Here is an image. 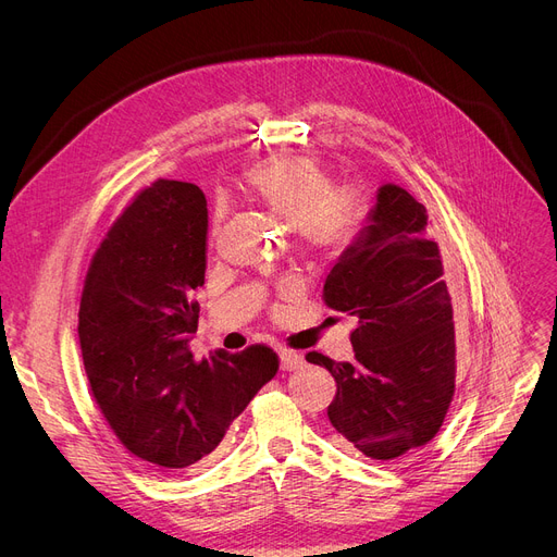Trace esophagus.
I'll list each match as a JSON object with an SVG mask.
<instances>
[{
	"label": "esophagus",
	"mask_w": 557,
	"mask_h": 557,
	"mask_svg": "<svg viewBox=\"0 0 557 557\" xmlns=\"http://www.w3.org/2000/svg\"><path fill=\"white\" fill-rule=\"evenodd\" d=\"M278 355H281V369L283 371H297V369L304 367V357L297 355L294 350L283 348Z\"/></svg>",
	"instance_id": "esophagus-1"
}]
</instances>
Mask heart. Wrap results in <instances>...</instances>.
<instances>
[{
  "label": "heart",
  "mask_w": 557,
  "mask_h": 557,
  "mask_svg": "<svg viewBox=\"0 0 557 557\" xmlns=\"http://www.w3.org/2000/svg\"><path fill=\"white\" fill-rule=\"evenodd\" d=\"M249 198L292 224L301 247L335 253L348 247L364 222V193L357 184H333V173L312 154H274L243 173Z\"/></svg>",
  "instance_id": "1"
}]
</instances>
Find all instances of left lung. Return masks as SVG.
Returning <instances> with one entry per match:
<instances>
[{
	"label": "left lung",
	"instance_id": "obj_1",
	"mask_svg": "<svg viewBox=\"0 0 557 557\" xmlns=\"http://www.w3.org/2000/svg\"><path fill=\"white\" fill-rule=\"evenodd\" d=\"M323 304L357 321L352 362L306 355L337 382L335 443L375 461L428 445L454 398V310L428 209L405 188H380L364 232L325 278Z\"/></svg>",
	"mask_w": 557,
	"mask_h": 557
}]
</instances>
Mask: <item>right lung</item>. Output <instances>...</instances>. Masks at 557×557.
Returning a JSON list of instances; mask_svg holds the SVG:
<instances>
[{
	"label": "right lung",
	"instance_id": "right-lung-1",
	"mask_svg": "<svg viewBox=\"0 0 557 557\" xmlns=\"http://www.w3.org/2000/svg\"><path fill=\"white\" fill-rule=\"evenodd\" d=\"M207 198L188 182L157 180L114 220L91 256L78 342L91 396L123 447L159 470L209 456L278 371L251 344L193 359L195 292L207 270Z\"/></svg>",
	"mask_w": 557,
	"mask_h": 557
}]
</instances>
